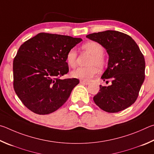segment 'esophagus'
I'll return each instance as SVG.
<instances>
[{
    "label": "esophagus",
    "mask_w": 154,
    "mask_h": 154,
    "mask_svg": "<svg viewBox=\"0 0 154 154\" xmlns=\"http://www.w3.org/2000/svg\"><path fill=\"white\" fill-rule=\"evenodd\" d=\"M80 83H81L82 85H88L90 84V82H86V81H83V80H80Z\"/></svg>",
    "instance_id": "1"
}]
</instances>
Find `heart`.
<instances>
[{"mask_svg":"<svg viewBox=\"0 0 154 154\" xmlns=\"http://www.w3.org/2000/svg\"><path fill=\"white\" fill-rule=\"evenodd\" d=\"M82 48L91 55L88 62V67H79L72 71L71 75L73 78L80 79L83 81H90L91 79L97 74L98 68L102 69L105 66L106 61L103 56L104 48L101 44L95 41H89L82 45ZM66 62L71 67L76 66L77 52L74 48L68 51L66 55Z\"/></svg>","mask_w":154,"mask_h":154,"instance_id":"1","label":"heart"}]
</instances>
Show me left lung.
Returning a JSON list of instances; mask_svg holds the SVG:
<instances>
[{
	"mask_svg": "<svg viewBox=\"0 0 154 154\" xmlns=\"http://www.w3.org/2000/svg\"><path fill=\"white\" fill-rule=\"evenodd\" d=\"M86 37L101 44L109 55L101 79L106 82L111 79L112 85H100L99 92L93 97L95 104L109 113L128 108L137 100L145 80V59L138 45L130 36L115 30L90 34Z\"/></svg>",
	"mask_w": 154,
	"mask_h": 154,
	"instance_id": "obj_1",
	"label": "left lung"
}]
</instances>
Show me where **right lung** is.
<instances>
[{"instance_id":"add662e5","label":"right lung","mask_w":154,"mask_h":154,"mask_svg":"<svg viewBox=\"0 0 154 154\" xmlns=\"http://www.w3.org/2000/svg\"><path fill=\"white\" fill-rule=\"evenodd\" d=\"M82 40L39 33L20 46L13 60V87L27 108L45 115L66 103L79 80L59 77L69 72L67 53Z\"/></svg>"}]
</instances>
